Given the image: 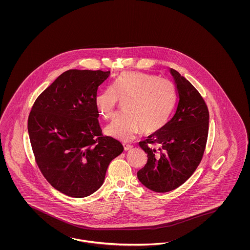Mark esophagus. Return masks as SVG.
<instances>
[{"label": "esophagus", "mask_w": 250, "mask_h": 250, "mask_svg": "<svg viewBox=\"0 0 250 250\" xmlns=\"http://www.w3.org/2000/svg\"><path fill=\"white\" fill-rule=\"evenodd\" d=\"M123 146H124V148H125V151H128V150H131L133 148V146L128 144V143H123Z\"/></svg>", "instance_id": "esophagus-1"}]
</instances>
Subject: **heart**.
Listing matches in <instances>:
<instances>
[{"mask_svg": "<svg viewBox=\"0 0 250 250\" xmlns=\"http://www.w3.org/2000/svg\"><path fill=\"white\" fill-rule=\"evenodd\" d=\"M176 98L171 81L150 73L127 71L97 94L95 104L99 114L109 120L114 116L118 102H123L125 112L106 126L105 134L128 141L140 130L144 134H154L163 128L172 114Z\"/></svg>", "mask_w": 250, "mask_h": 250, "instance_id": "b5f03b06", "label": "heart"}]
</instances>
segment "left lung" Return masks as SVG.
Returning <instances> with one entry per match:
<instances>
[{"label":"left lung","instance_id":"1","mask_svg":"<svg viewBox=\"0 0 250 250\" xmlns=\"http://www.w3.org/2000/svg\"><path fill=\"white\" fill-rule=\"evenodd\" d=\"M177 91V104L171 119L139 146L147 162L137 178L146 188L167 192L186 182L201 163L209 131V111L193 85L170 68Z\"/></svg>","mask_w":250,"mask_h":250}]
</instances>
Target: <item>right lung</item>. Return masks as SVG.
I'll list each match as a JSON object with an SVG mask.
<instances>
[{
    "label": "right lung",
    "mask_w": 250,
    "mask_h": 250,
    "mask_svg": "<svg viewBox=\"0 0 250 250\" xmlns=\"http://www.w3.org/2000/svg\"><path fill=\"white\" fill-rule=\"evenodd\" d=\"M109 76L110 71L68 69L32 106L27 128L36 163L50 185L68 196L96 191L110 162L124 150L99 125L95 98Z\"/></svg>",
    "instance_id": "1"
}]
</instances>
